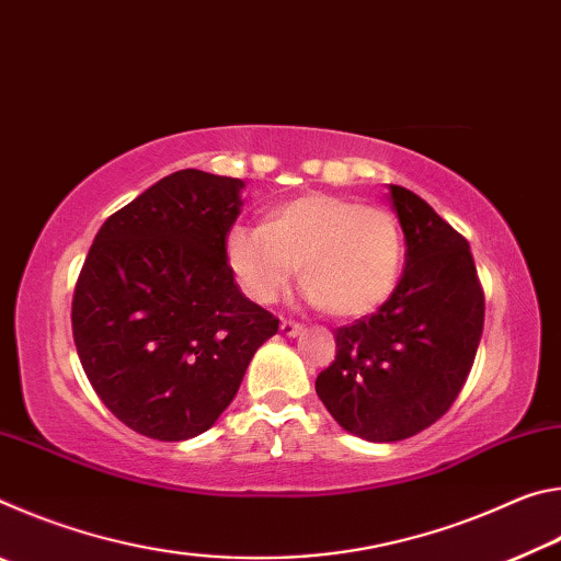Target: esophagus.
<instances>
[{
  "label": "esophagus",
  "mask_w": 561,
  "mask_h": 561,
  "mask_svg": "<svg viewBox=\"0 0 561 561\" xmlns=\"http://www.w3.org/2000/svg\"><path fill=\"white\" fill-rule=\"evenodd\" d=\"M301 324L299 321H291V319H282V334L284 336H297V334H301Z\"/></svg>",
  "instance_id": "obj_1"
}]
</instances>
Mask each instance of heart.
I'll list each match as a JSON object with an SVG mask.
<instances>
[{
  "instance_id": "1",
  "label": "heart",
  "mask_w": 561,
  "mask_h": 561,
  "mask_svg": "<svg viewBox=\"0 0 561 561\" xmlns=\"http://www.w3.org/2000/svg\"><path fill=\"white\" fill-rule=\"evenodd\" d=\"M225 257L247 297L262 304L289 289L301 262L309 301L331 317L354 319L391 297L403 237L383 207L309 193L272 210L267 225H234Z\"/></svg>"
}]
</instances>
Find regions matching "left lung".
Returning a JSON list of instances; mask_svg holds the SVG:
<instances>
[{
  "mask_svg": "<svg viewBox=\"0 0 561 561\" xmlns=\"http://www.w3.org/2000/svg\"><path fill=\"white\" fill-rule=\"evenodd\" d=\"M405 270L371 317L339 327L317 393L341 428L371 443L421 433L450 411L478 354L485 294L465 237L411 190L391 185Z\"/></svg>",
  "mask_w": 561,
  "mask_h": 561,
  "instance_id": "1",
  "label": "left lung"
}]
</instances>
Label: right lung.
Instances as JSON below:
<instances>
[{
  "instance_id": "1",
  "label": "right lung",
  "mask_w": 561,
  "mask_h": 561,
  "mask_svg": "<svg viewBox=\"0 0 561 561\" xmlns=\"http://www.w3.org/2000/svg\"><path fill=\"white\" fill-rule=\"evenodd\" d=\"M242 187L193 168L158 180L101 225L76 279L83 371L103 405L148 438L210 428L279 329L240 291L225 257Z\"/></svg>"
}]
</instances>
